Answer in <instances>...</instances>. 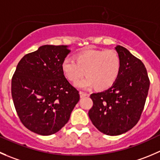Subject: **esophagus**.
Returning a JSON list of instances; mask_svg holds the SVG:
<instances>
[{
  "label": "esophagus",
  "mask_w": 160,
  "mask_h": 160,
  "mask_svg": "<svg viewBox=\"0 0 160 160\" xmlns=\"http://www.w3.org/2000/svg\"><path fill=\"white\" fill-rule=\"evenodd\" d=\"M80 98H83V97H86V96H88V93L83 92V91H80Z\"/></svg>",
  "instance_id": "34e87169"
}]
</instances>
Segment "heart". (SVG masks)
Masks as SVG:
<instances>
[{"label":"heart","mask_w":160,"mask_h":160,"mask_svg":"<svg viewBox=\"0 0 160 160\" xmlns=\"http://www.w3.org/2000/svg\"><path fill=\"white\" fill-rule=\"evenodd\" d=\"M76 62L66 58L62 62V69L66 78L76 83L86 75L88 77L77 83L82 89L95 86L103 90L111 87L117 80L121 69V59L115 50H88L78 53Z\"/></svg>","instance_id":"obj_1"}]
</instances>
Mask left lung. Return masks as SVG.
<instances>
[{
    "instance_id": "left-lung-1",
    "label": "left lung",
    "mask_w": 160,
    "mask_h": 160,
    "mask_svg": "<svg viewBox=\"0 0 160 160\" xmlns=\"http://www.w3.org/2000/svg\"><path fill=\"white\" fill-rule=\"evenodd\" d=\"M116 50L121 59L119 77L108 90L91 94L93 106L88 112L94 126L110 136L123 134L137 124L150 84L143 62L122 46Z\"/></svg>"
}]
</instances>
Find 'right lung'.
<instances>
[{"instance_id": "obj_1", "label": "right lung", "mask_w": 160, "mask_h": 160, "mask_svg": "<svg viewBox=\"0 0 160 160\" xmlns=\"http://www.w3.org/2000/svg\"><path fill=\"white\" fill-rule=\"evenodd\" d=\"M69 52L66 45H43L17 65L12 79L14 105L22 123L36 134L58 132L80 100L62 69Z\"/></svg>"}]
</instances>
